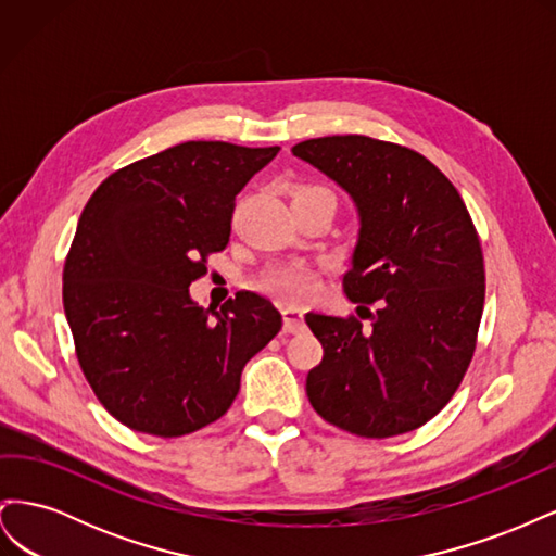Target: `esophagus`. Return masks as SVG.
Returning a JSON list of instances; mask_svg holds the SVG:
<instances>
[{"label":"esophagus","mask_w":556,"mask_h":556,"mask_svg":"<svg viewBox=\"0 0 556 556\" xmlns=\"http://www.w3.org/2000/svg\"><path fill=\"white\" fill-rule=\"evenodd\" d=\"M282 327L285 331H301L306 327V319H304V308H296V306H288L282 308Z\"/></svg>","instance_id":"34e87169"}]
</instances>
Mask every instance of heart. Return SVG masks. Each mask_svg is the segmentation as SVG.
Instances as JSON below:
<instances>
[{"mask_svg": "<svg viewBox=\"0 0 556 556\" xmlns=\"http://www.w3.org/2000/svg\"><path fill=\"white\" fill-rule=\"evenodd\" d=\"M299 194H329V192L323 188H301L296 190L294 197ZM266 288L285 301H304L317 290V276L313 268L304 264L278 266L274 271H268Z\"/></svg>", "mask_w": 556, "mask_h": 556, "instance_id": "1", "label": "heart"}]
</instances>
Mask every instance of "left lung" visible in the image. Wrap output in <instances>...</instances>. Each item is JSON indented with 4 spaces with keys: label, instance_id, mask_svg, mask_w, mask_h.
I'll return each mask as SVG.
<instances>
[{
    "label": "left lung",
    "instance_id": "left-lung-1",
    "mask_svg": "<svg viewBox=\"0 0 556 556\" xmlns=\"http://www.w3.org/2000/svg\"><path fill=\"white\" fill-rule=\"evenodd\" d=\"M352 199L357 243L343 278L357 317L308 313L325 355L306 378L311 406L366 439L422 427L457 390L476 350L484 264L454 185L410 148L348 134L301 141Z\"/></svg>",
    "mask_w": 556,
    "mask_h": 556
}]
</instances>
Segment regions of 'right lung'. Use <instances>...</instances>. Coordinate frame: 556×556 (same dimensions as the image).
<instances>
[{
  "label": "right lung",
  "mask_w": 556,
  "mask_h": 556,
  "mask_svg": "<svg viewBox=\"0 0 556 556\" xmlns=\"http://www.w3.org/2000/svg\"><path fill=\"white\" fill-rule=\"evenodd\" d=\"M278 146L185 141L111 174L86 204L64 264L62 301L97 399L125 427L174 439L223 417L250 357L282 317L239 292L215 311L190 285L225 250L245 182Z\"/></svg>",
  "instance_id": "obj_1"
}]
</instances>
